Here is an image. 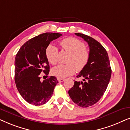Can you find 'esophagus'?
<instances>
[{
  "label": "esophagus",
  "instance_id": "obj_1",
  "mask_svg": "<svg viewBox=\"0 0 130 130\" xmlns=\"http://www.w3.org/2000/svg\"><path fill=\"white\" fill-rule=\"evenodd\" d=\"M57 80L59 82H63L65 80V79H63V78H57Z\"/></svg>",
  "mask_w": 130,
  "mask_h": 130
}]
</instances>
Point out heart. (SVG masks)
<instances>
[{"label": "heart", "mask_w": 130, "mask_h": 130, "mask_svg": "<svg viewBox=\"0 0 130 130\" xmlns=\"http://www.w3.org/2000/svg\"><path fill=\"white\" fill-rule=\"evenodd\" d=\"M62 50L70 53L67 59L68 64L58 65L51 70L53 76L64 78L72 75L76 69L78 71L83 70L89 61V52L85 48V44L74 37H69L60 42ZM45 56L51 64H56L58 58V48L53 44H50L45 50Z\"/></svg>", "instance_id": "b5f03b06"}]
</instances>
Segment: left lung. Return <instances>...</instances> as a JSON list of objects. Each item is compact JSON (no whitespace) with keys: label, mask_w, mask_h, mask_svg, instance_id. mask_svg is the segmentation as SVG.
<instances>
[{"label":"left lung","mask_w":130,"mask_h":130,"mask_svg":"<svg viewBox=\"0 0 130 130\" xmlns=\"http://www.w3.org/2000/svg\"><path fill=\"white\" fill-rule=\"evenodd\" d=\"M83 38L89 47L90 58L88 64L77 77H83V82H74L68 93L77 105L87 108L98 102L107 88L111 76V68L107 51L95 39L88 35L75 33Z\"/></svg>","instance_id":"8db88e82"}]
</instances>
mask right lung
I'll return each mask as SVG.
<instances>
[{
	"instance_id": "1",
	"label": "right lung",
	"mask_w": 130,
	"mask_h": 130,
	"mask_svg": "<svg viewBox=\"0 0 130 130\" xmlns=\"http://www.w3.org/2000/svg\"><path fill=\"white\" fill-rule=\"evenodd\" d=\"M61 34L46 32L30 39L20 48L16 55L15 81L20 95L30 104L40 106L51 98L58 83L56 77L50 76L41 81L40 73L50 72L45 50L51 41Z\"/></svg>"
}]
</instances>
